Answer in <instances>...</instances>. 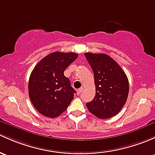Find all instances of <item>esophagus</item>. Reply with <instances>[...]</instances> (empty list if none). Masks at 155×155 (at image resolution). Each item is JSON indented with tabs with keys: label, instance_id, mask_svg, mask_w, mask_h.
Wrapping results in <instances>:
<instances>
[{
	"label": "esophagus",
	"instance_id": "esophagus-1",
	"mask_svg": "<svg viewBox=\"0 0 155 155\" xmlns=\"http://www.w3.org/2000/svg\"><path fill=\"white\" fill-rule=\"evenodd\" d=\"M82 91H83V87H81V88H79V90L77 91V94H80L81 93H82Z\"/></svg>",
	"mask_w": 155,
	"mask_h": 155
}]
</instances>
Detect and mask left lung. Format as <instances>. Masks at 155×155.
Segmentation results:
<instances>
[{
	"label": "left lung",
	"mask_w": 155,
	"mask_h": 155,
	"mask_svg": "<svg viewBox=\"0 0 155 155\" xmlns=\"http://www.w3.org/2000/svg\"><path fill=\"white\" fill-rule=\"evenodd\" d=\"M94 74L96 96L86 106L99 119L115 116L128 98L129 84L126 74L111 57L104 53H84Z\"/></svg>",
	"instance_id": "1"
}]
</instances>
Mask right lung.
I'll list each match as a JSON object with an SVG mask.
<instances>
[{
    "label": "right lung",
    "instance_id": "1",
    "mask_svg": "<svg viewBox=\"0 0 155 155\" xmlns=\"http://www.w3.org/2000/svg\"><path fill=\"white\" fill-rule=\"evenodd\" d=\"M77 57L76 53L53 52L42 58L31 73L29 96L34 107L44 116L58 117L73 100L76 91L64 71Z\"/></svg>",
    "mask_w": 155,
    "mask_h": 155
}]
</instances>
